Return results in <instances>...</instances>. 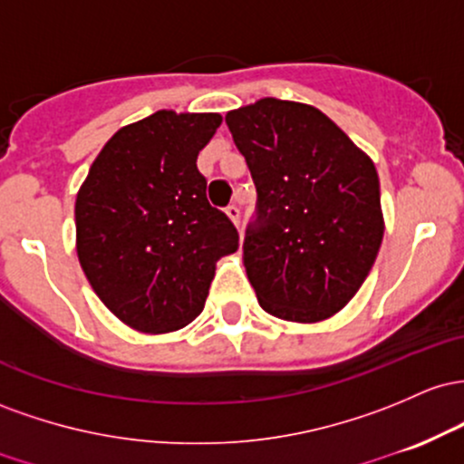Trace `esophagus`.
Wrapping results in <instances>:
<instances>
[{
	"label": "esophagus",
	"instance_id": "1",
	"mask_svg": "<svg viewBox=\"0 0 464 464\" xmlns=\"http://www.w3.org/2000/svg\"><path fill=\"white\" fill-rule=\"evenodd\" d=\"M226 215L230 217V221L234 223V226H238V218H241V210H238L237 204L227 206V208H226Z\"/></svg>",
	"mask_w": 464,
	"mask_h": 464
}]
</instances>
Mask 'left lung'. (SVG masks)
<instances>
[{
  "mask_svg": "<svg viewBox=\"0 0 464 464\" xmlns=\"http://www.w3.org/2000/svg\"><path fill=\"white\" fill-rule=\"evenodd\" d=\"M226 122L258 195L243 263L260 306L280 320H326L357 294L382 246L372 160L302 102L260 98Z\"/></svg>",
  "mask_w": 464,
  "mask_h": 464,
  "instance_id": "obj_1",
  "label": "left lung"
}]
</instances>
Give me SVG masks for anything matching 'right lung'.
<instances>
[{
  "label": "right lung",
  "mask_w": 464,
  "mask_h": 464,
  "mask_svg": "<svg viewBox=\"0 0 464 464\" xmlns=\"http://www.w3.org/2000/svg\"><path fill=\"white\" fill-rule=\"evenodd\" d=\"M218 113L155 111L113 133L76 195V254L92 289L124 324L169 333L204 311L217 260L238 249L206 199L197 155Z\"/></svg>",
  "instance_id": "obj_1"
}]
</instances>
